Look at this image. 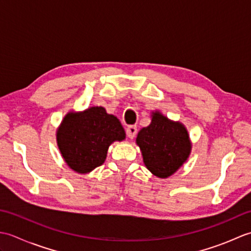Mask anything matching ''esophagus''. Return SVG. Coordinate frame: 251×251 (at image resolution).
<instances>
[{
	"label": "esophagus",
	"mask_w": 251,
	"mask_h": 251,
	"mask_svg": "<svg viewBox=\"0 0 251 251\" xmlns=\"http://www.w3.org/2000/svg\"><path fill=\"white\" fill-rule=\"evenodd\" d=\"M126 135L129 138V139H134L137 135V127L135 125H129L126 128Z\"/></svg>",
	"instance_id": "obj_1"
}]
</instances>
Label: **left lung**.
<instances>
[{
  "instance_id": "obj_1",
  "label": "left lung",
  "mask_w": 251,
  "mask_h": 251,
  "mask_svg": "<svg viewBox=\"0 0 251 251\" xmlns=\"http://www.w3.org/2000/svg\"><path fill=\"white\" fill-rule=\"evenodd\" d=\"M137 146L143 163L158 178H168L188 161L192 142L185 126L169 120L159 111H153L151 123L138 132Z\"/></svg>"
}]
</instances>
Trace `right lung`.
<instances>
[{"mask_svg":"<svg viewBox=\"0 0 251 251\" xmlns=\"http://www.w3.org/2000/svg\"><path fill=\"white\" fill-rule=\"evenodd\" d=\"M125 138L120 120L106 113L103 106L68 112L56 131L57 146L62 158L78 174H89L101 166L109 147Z\"/></svg>","mask_w":251,"mask_h":251,"instance_id":"right-lung-1","label":"right lung"}]
</instances>
